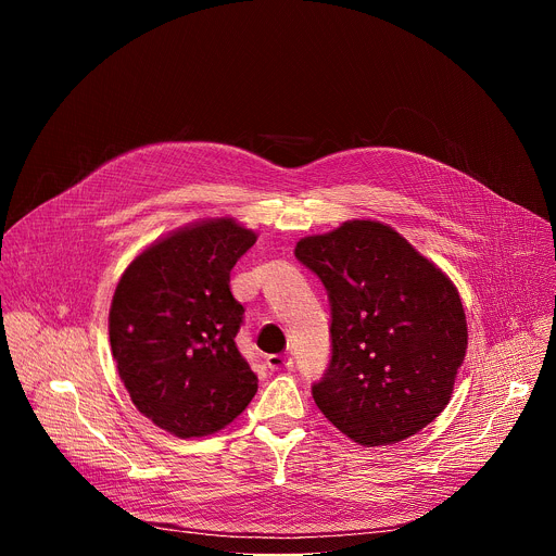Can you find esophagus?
Segmentation results:
<instances>
[{
    "label": "esophagus",
    "mask_w": 556,
    "mask_h": 556,
    "mask_svg": "<svg viewBox=\"0 0 556 556\" xmlns=\"http://www.w3.org/2000/svg\"><path fill=\"white\" fill-rule=\"evenodd\" d=\"M266 365H268V369L279 371V369L292 367V358H290L288 354H270V356L266 358Z\"/></svg>",
    "instance_id": "1"
}]
</instances>
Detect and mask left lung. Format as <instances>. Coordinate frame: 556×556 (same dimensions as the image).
I'll return each instance as SVG.
<instances>
[{
	"label": "left lung",
	"mask_w": 556,
	"mask_h": 556,
	"mask_svg": "<svg viewBox=\"0 0 556 556\" xmlns=\"http://www.w3.org/2000/svg\"><path fill=\"white\" fill-rule=\"evenodd\" d=\"M330 299V365L312 399L363 446L425 429L448 405L468 334L451 279L393 228L352 219L294 249Z\"/></svg>",
	"instance_id": "left-lung-1"
}]
</instances>
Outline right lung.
Returning a JSON list of instances; mask_svg holds the SVG:
<instances>
[{"instance_id": "1", "label": "right lung", "mask_w": 556, "mask_h": 556, "mask_svg": "<svg viewBox=\"0 0 556 556\" xmlns=\"http://www.w3.org/2000/svg\"><path fill=\"white\" fill-rule=\"evenodd\" d=\"M257 235L206 219L151 244L123 273L110 307L118 376L140 414L178 438H202L240 416L257 376L235 345L244 305L230 270Z\"/></svg>"}]
</instances>
